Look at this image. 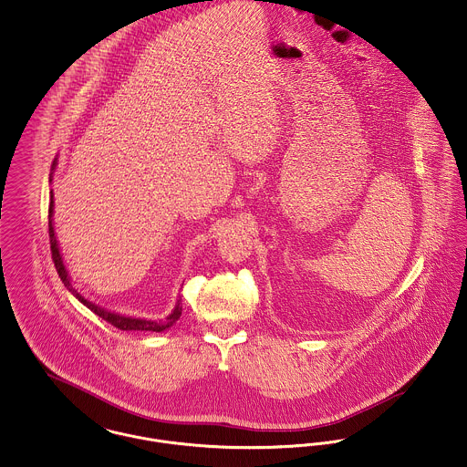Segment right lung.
Returning a JSON list of instances; mask_svg holds the SVG:
<instances>
[{
	"label": "right lung",
	"instance_id": "1",
	"mask_svg": "<svg viewBox=\"0 0 467 467\" xmlns=\"http://www.w3.org/2000/svg\"><path fill=\"white\" fill-rule=\"evenodd\" d=\"M53 195H51V202H49V240H51V254H53V261H55L56 272L59 275V278L63 280L65 287L79 300L84 303L91 312H95L99 317H102L104 321H108L112 327H116L118 329H140V331H164L165 328L172 327L180 316H182V302L178 300V305L174 306V310L167 316L165 321H144V319H134V317H125V316H119V314H114V312H108L97 305H93L88 300H84L83 296L74 289V285L70 284V278L67 275V270L63 266V261H61V255H59V250H57V244H56L55 227H53Z\"/></svg>",
	"mask_w": 467,
	"mask_h": 467
}]
</instances>
